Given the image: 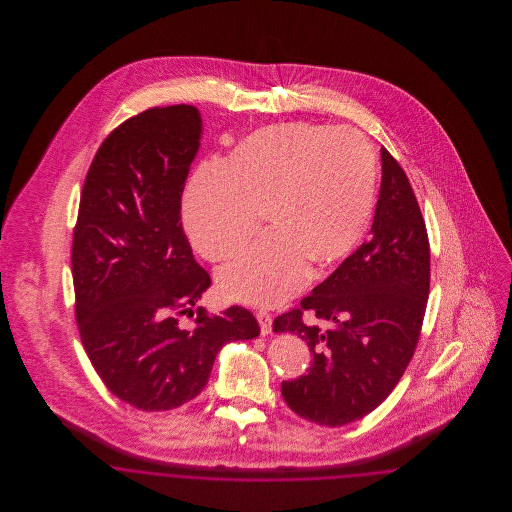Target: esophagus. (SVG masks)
Returning a JSON list of instances; mask_svg holds the SVG:
<instances>
[{
    "instance_id": "obj_1",
    "label": "esophagus",
    "mask_w": 512,
    "mask_h": 512,
    "mask_svg": "<svg viewBox=\"0 0 512 512\" xmlns=\"http://www.w3.org/2000/svg\"><path fill=\"white\" fill-rule=\"evenodd\" d=\"M255 317H257V322H259V326H261V334L263 336H267L270 334V328H272V317L265 313V311H257L255 313Z\"/></svg>"
}]
</instances>
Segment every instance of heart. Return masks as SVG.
I'll use <instances>...</instances> for the list:
<instances>
[{
    "mask_svg": "<svg viewBox=\"0 0 512 512\" xmlns=\"http://www.w3.org/2000/svg\"><path fill=\"white\" fill-rule=\"evenodd\" d=\"M378 155L363 134L309 122L259 128L222 165L195 172L182 201L197 253L222 261L242 249L263 215L268 236L217 274L226 299L286 301L305 280L361 244L378 199Z\"/></svg>",
    "mask_w": 512,
    "mask_h": 512,
    "instance_id": "heart-1",
    "label": "heart"
}]
</instances>
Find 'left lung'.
<instances>
[{
  "label": "left lung",
  "mask_w": 512,
  "mask_h": 512,
  "mask_svg": "<svg viewBox=\"0 0 512 512\" xmlns=\"http://www.w3.org/2000/svg\"><path fill=\"white\" fill-rule=\"evenodd\" d=\"M430 292L426 224L407 174L382 147V186L370 240L351 253L299 309L272 330L307 341L309 370L282 382L293 413L320 426H343L372 413L413 359ZM313 310L320 325H305Z\"/></svg>",
  "instance_id": "left-lung-1"
}]
</instances>
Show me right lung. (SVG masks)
<instances>
[{
    "instance_id": "add662e5",
    "label": "right lung",
    "mask_w": 512,
    "mask_h": 512,
    "mask_svg": "<svg viewBox=\"0 0 512 512\" xmlns=\"http://www.w3.org/2000/svg\"><path fill=\"white\" fill-rule=\"evenodd\" d=\"M194 105L153 107L122 122L86 174L74 228L78 332L99 378L124 403L171 411L201 393L222 345L261 328L244 307H198L209 274L195 263L180 201L201 140Z\"/></svg>"
}]
</instances>
